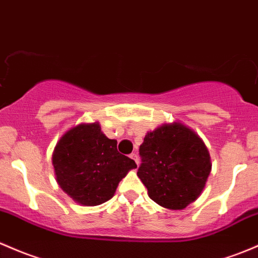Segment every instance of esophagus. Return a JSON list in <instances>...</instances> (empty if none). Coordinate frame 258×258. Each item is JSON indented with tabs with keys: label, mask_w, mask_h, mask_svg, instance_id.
Here are the masks:
<instances>
[{
	"label": "esophagus",
	"mask_w": 258,
	"mask_h": 258,
	"mask_svg": "<svg viewBox=\"0 0 258 258\" xmlns=\"http://www.w3.org/2000/svg\"><path fill=\"white\" fill-rule=\"evenodd\" d=\"M130 158L134 159V161L137 163V165H138V163H140V159H138V156H137L136 153H131V154H130Z\"/></svg>",
	"instance_id": "obj_1"
}]
</instances>
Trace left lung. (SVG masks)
I'll list each match as a JSON object with an SVG mask.
<instances>
[{"label":"left lung","mask_w":258,"mask_h":258,"mask_svg":"<svg viewBox=\"0 0 258 258\" xmlns=\"http://www.w3.org/2000/svg\"><path fill=\"white\" fill-rule=\"evenodd\" d=\"M142 164L137 175L153 202L169 210H181L205 188L211 159L204 141L179 121L148 131L140 146Z\"/></svg>","instance_id":"8db88e82"}]
</instances>
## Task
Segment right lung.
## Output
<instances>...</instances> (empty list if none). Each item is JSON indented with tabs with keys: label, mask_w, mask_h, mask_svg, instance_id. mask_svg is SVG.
Masks as SVG:
<instances>
[{
	"label": "right lung",
	"mask_w": 258,
	"mask_h": 258,
	"mask_svg": "<svg viewBox=\"0 0 258 258\" xmlns=\"http://www.w3.org/2000/svg\"><path fill=\"white\" fill-rule=\"evenodd\" d=\"M51 163L56 183L83 207H96L115 195L118 183L131 169L134 159L117 151L97 121L72 127L54 147Z\"/></svg>",
	"instance_id": "obj_1"
}]
</instances>
